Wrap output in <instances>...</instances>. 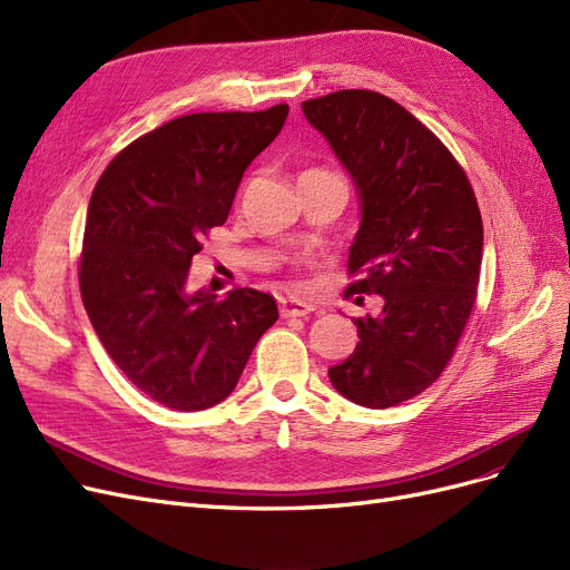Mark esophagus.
I'll return each mask as SVG.
<instances>
[{
	"instance_id": "esophagus-1",
	"label": "esophagus",
	"mask_w": 570,
	"mask_h": 570,
	"mask_svg": "<svg viewBox=\"0 0 570 570\" xmlns=\"http://www.w3.org/2000/svg\"><path fill=\"white\" fill-rule=\"evenodd\" d=\"M312 309H315V305L305 303L301 298H284L282 301V315L284 317H305V315H309Z\"/></svg>"
}]
</instances>
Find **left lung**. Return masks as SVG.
<instances>
[{
  "label": "left lung",
  "mask_w": 570,
  "mask_h": 570,
  "mask_svg": "<svg viewBox=\"0 0 570 570\" xmlns=\"http://www.w3.org/2000/svg\"><path fill=\"white\" fill-rule=\"evenodd\" d=\"M360 200L347 293L383 309L355 320L353 355L328 366L355 405H400L443 374L469 322L483 261V223L464 170L407 108L370 89L303 101Z\"/></svg>",
  "instance_id": "8db88e82"
}]
</instances>
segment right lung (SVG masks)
Returning a JSON list of instances; mask_svg holds the SVG:
<instances>
[{"instance_id":"right-lung-1","label":"right lung","mask_w":570,"mask_h":570,"mask_svg":"<svg viewBox=\"0 0 570 570\" xmlns=\"http://www.w3.org/2000/svg\"><path fill=\"white\" fill-rule=\"evenodd\" d=\"M288 106L191 114L122 149L89 198L80 293L106 353L141 393L177 412L223 402L277 301L187 286L200 238L225 225L253 158L282 132Z\"/></svg>"}]
</instances>
